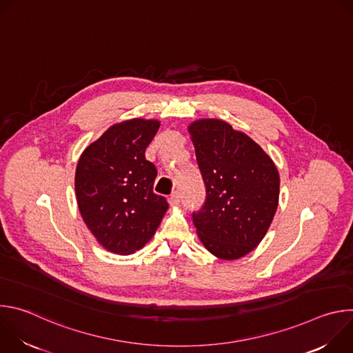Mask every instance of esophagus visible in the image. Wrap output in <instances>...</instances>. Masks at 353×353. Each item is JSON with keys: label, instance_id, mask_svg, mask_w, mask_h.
Returning <instances> with one entry per match:
<instances>
[{"label": "esophagus", "instance_id": "obj_1", "mask_svg": "<svg viewBox=\"0 0 353 353\" xmlns=\"http://www.w3.org/2000/svg\"><path fill=\"white\" fill-rule=\"evenodd\" d=\"M169 204L170 207H177L180 204V194L179 192H173L169 198Z\"/></svg>", "mask_w": 353, "mask_h": 353}]
</instances>
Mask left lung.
I'll list each match as a JSON object with an SVG mask.
<instances>
[{
	"label": "left lung",
	"mask_w": 353,
	"mask_h": 353,
	"mask_svg": "<svg viewBox=\"0 0 353 353\" xmlns=\"http://www.w3.org/2000/svg\"><path fill=\"white\" fill-rule=\"evenodd\" d=\"M207 188L204 207L192 214L196 234L211 254L237 260L267 234L279 201V173L263 148L218 119L188 125Z\"/></svg>",
	"instance_id": "8db88e82"
}]
</instances>
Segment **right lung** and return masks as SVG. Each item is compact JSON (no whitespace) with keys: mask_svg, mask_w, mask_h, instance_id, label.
Here are the masks:
<instances>
[{"mask_svg":"<svg viewBox=\"0 0 353 353\" xmlns=\"http://www.w3.org/2000/svg\"><path fill=\"white\" fill-rule=\"evenodd\" d=\"M158 120L131 119L109 127L82 152L75 192L83 222L97 243L116 254H132L152 236L166 214L165 196L154 192L157 168L145 159Z\"/></svg>","mask_w":353,"mask_h":353,"instance_id":"obj_1","label":"right lung"}]
</instances>
